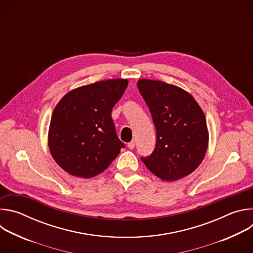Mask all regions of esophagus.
<instances>
[{
	"label": "esophagus",
	"mask_w": 253,
	"mask_h": 253,
	"mask_svg": "<svg viewBox=\"0 0 253 253\" xmlns=\"http://www.w3.org/2000/svg\"><path fill=\"white\" fill-rule=\"evenodd\" d=\"M127 146H128V148H129V149H131V150H132V149H134V147H135V142H134V141L129 142Z\"/></svg>",
	"instance_id": "34e87169"
}]
</instances>
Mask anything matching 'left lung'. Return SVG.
<instances>
[{
	"label": "left lung",
	"mask_w": 253,
	"mask_h": 253,
	"mask_svg": "<svg viewBox=\"0 0 253 253\" xmlns=\"http://www.w3.org/2000/svg\"><path fill=\"white\" fill-rule=\"evenodd\" d=\"M156 128L153 153L141 160L163 181H175L192 173L203 161L209 133L205 115L190 93L162 81L140 79Z\"/></svg>",
	"instance_id": "obj_1"
}]
</instances>
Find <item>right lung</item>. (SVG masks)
Masks as SVG:
<instances>
[{
  "mask_svg": "<svg viewBox=\"0 0 253 253\" xmlns=\"http://www.w3.org/2000/svg\"><path fill=\"white\" fill-rule=\"evenodd\" d=\"M128 86L127 79H109L68 92L53 111L48 145L67 173L92 178L108 168L124 144L111 117L112 108Z\"/></svg>",
  "mask_w": 253,
  "mask_h": 253,
  "instance_id": "add662e5",
  "label": "right lung"
}]
</instances>
